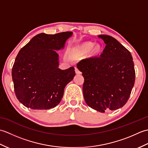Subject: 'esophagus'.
Instances as JSON below:
<instances>
[{
  "mask_svg": "<svg viewBox=\"0 0 148 148\" xmlns=\"http://www.w3.org/2000/svg\"><path fill=\"white\" fill-rule=\"evenodd\" d=\"M75 72H76V73L77 74H79L81 73V71H80L79 70V69H78V68H77V67H75Z\"/></svg>",
  "mask_w": 148,
  "mask_h": 148,
  "instance_id": "esophagus-1",
  "label": "esophagus"
}]
</instances>
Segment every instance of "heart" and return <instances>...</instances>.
I'll list each match as a JSON object with an SVG mask.
<instances>
[{
	"instance_id": "obj_1",
	"label": "heart",
	"mask_w": 148,
	"mask_h": 148,
	"mask_svg": "<svg viewBox=\"0 0 148 148\" xmlns=\"http://www.w3.org/2000/svg\"><path fill=\"white\" fill-rule=\"evenodd\" d=\"M93 46V44L91 43V42H89V43H87L85 45H84V48L85 49H90Z\"/></svg>"
}]
</instances>
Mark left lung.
<instances>
[{
    "label": "left lung",
    "mask_w": 148,
    "mask_h": 148,
    "mask_svg": "<svg viewBox=\"0 0 148 148\" xmlns=\"http://www.w3.org/2000/svg\"><path fill=\"white\" fill-rule=\"evenodd\" d=\"M106 44L101 55L84 58L77 67L83 72L87 105L105 112L122 108L132 90L136 72L130 52L114 37L99 35Z\"/></svg>",
    "instance_id": "left-lung-1"
}]
</instances>
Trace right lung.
Listing matches in <instances>:
<instances>
[{"mask_svg":"<svg viewBox=\"0 0 148 148\" xmlns=\"http://www.w3.org/2000/svg\"><path fill=\"white\" fill-rule=\"evenodd\" d=\"M71 32L37 34L22 48L12 68L15 95L32 109H49L60 102L64 88L76 75L74 67L58 68L55 50L64 47Z\"/></svg>","mask_w":148,"mask_h":148,"instance_id":"1","label":"right lung"}]
</instances>
